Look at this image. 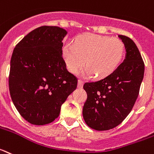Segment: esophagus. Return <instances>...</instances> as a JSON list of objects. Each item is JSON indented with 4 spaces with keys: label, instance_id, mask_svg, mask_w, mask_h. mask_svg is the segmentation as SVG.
I'll use <instances>...</instances> for the list:
<instances>
[{
    "label": "esophagus",
    "instance_id": "esophagus-1",
    "mask_svg": "<svg viewBox=\"0 0 154 154\" xmlns=\"http://www.w3.org/2000/svg\"><path fill=\"white\" fill-rule=\"evenodd\" d=\"M83 86V81L81 79L78 80V87L79 88H82Z\"/></svg>",
    "mask_w": 154,
    "mask_h": 154
}]
</instances>
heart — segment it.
<instances>
[{"label":"heart","mask_w":154,"mask_h":154,"mask_svg":"<svg viewBox=\"0 0 154 154\" xmlns=\"http://www.w3.org/2000/svg\"><path fill=\"white\" fill-rule=\"evenodd\" d=\"M68 71L76 74L85 65V76L103 78L112 73L122 62L125 44L116 37L97 34H84L76 39L74 44L67 43L63 48Z\"/></svg>","instance_id":"heart-1"}]
</instances>
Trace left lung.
Segmentation results:
<instances>
[{"mask_svg": "<svg viewBox=\"0 0 154 154\" xmlns=\"http://www.w3.org/2000/svg\"><path fill=\"white\" fill-rule=\"evenodd\" d=\"M118 36L126 50L124 61L103 79L83 86L87 93L83 118L97 131L114 128L125 120L136 103L144 75V62L136 43L128 36Z\"/></svg>", "mask_w": 154, "mask_h": 154, "instance_id": "8db88e82", "label": "left lung"}]
</instances>
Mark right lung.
Wrapping results in <instances>:
<instances>
[{
  "mask_svg": "<svg viewBox=\"0 0 154 154\" xmlns=\"http://www.w3.org/2000/svg\"><path fill=\"white\" fill-rule=\"evenodd\" d=\"M66 34L57 26H40L27 34L13 51L10 95L17 111L30 124L54 122L77 87L78 79L67 70L62 57Z\"/></svg>",
  "mask_w": 154,
  "mask_h": 154,
  "instance_id": "add662e5",
  "label": "right lung"
}]
</instances>
